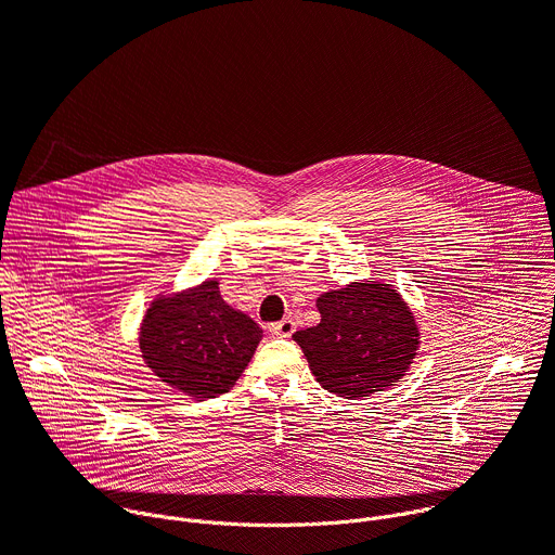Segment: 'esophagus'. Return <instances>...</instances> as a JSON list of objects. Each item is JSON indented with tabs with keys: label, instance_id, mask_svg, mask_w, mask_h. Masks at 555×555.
Wrapping results in <instances>:
<instances>
[{
	"label": "esophagus",
	"instance_id": "1",
	"mask_svg": "<svg viewBox=\"0 0 555 555\" xmlns=\"http://www.w3.org/2000/svg\"><path fill=\"white\" fill-rule=\"evenodd\" d=\"M270 332H272V336H276V338H289V336L296 332V321H294V319H283V321H279V323H272V325H270Z\"/></svg>",
	"mask_w": 555,
	"mask_h": 555
}]
</instances>
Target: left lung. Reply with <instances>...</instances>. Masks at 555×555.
Returning a JSON list of instances; mask_svg holds the SVG:
<instances>
[{
    "label": "left lung",
    "instance_id": "1",
    "mask_svg": "<svg viewBox=\"0 0 555 555\" xmlns=\"http://www.w3.org/2000/svg\"><path fill=\"white\" fill-rule=\"evenodd\" d=\"M321 323L294 334L313 377L340 398H369L411 366L420 332L402 296L384 283H351L315 300Z\"/></svg>",
    "mask_w": 555,
    "mask_h": 555
}]
</instances>
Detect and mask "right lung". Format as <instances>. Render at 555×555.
Returning <instances> with one entry per match:
<instances>
[{
  "instance_id": "obj_1",
  "label": "right lung",
  "mask_w": 555,
  "mask_h": 555,
  "mask_svg": "<svg viewBox=\"0 0 555 555\" xmlns=\"http://www.w3.org/2000/svg\"><path fill=\"white\" fill-rule=\"evenodd\" d=\"M261 336L250 315L223 302L217 281H206L151 305L140 349L163 382L195 400H210L234 386Z\"/></svg>"
}]
</instances>
